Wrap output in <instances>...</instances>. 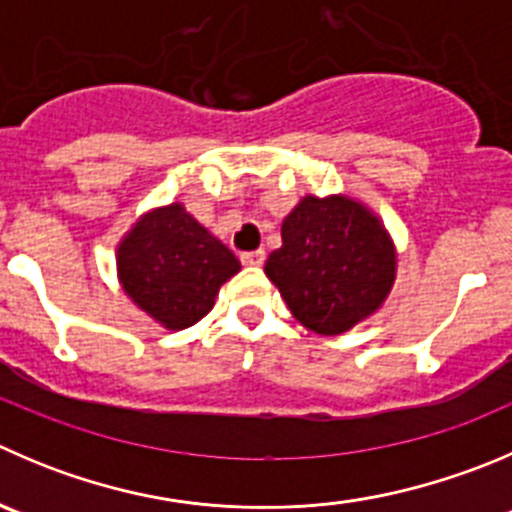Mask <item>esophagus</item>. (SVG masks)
Returning a JSON list of instances; mask_svg holds the SVG:
<instances>
[{"instance_id": "1", "label": "esophagus", "mask_w": 512, "mask_h": 512, "mask_svg": "<svg viewBox=\"0 0 512 512\" xmlns=\"http://www.w3.org/2000/svg\"><path fill=\"white\" fill-rule=\"evenodd\" d=\"M240 260H242V265H245V267H260L262 262H265V250L242 252Z\"/></svg>"}]
</instances>
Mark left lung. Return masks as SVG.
Returning a JSON list of instances; mask_svg holds the SVG:
<instances>
[{
  "label": "left lung",
  "instance_id": "obj_1",
  "mask_svg": "<svg viewBox=\"0 0 512 512\" xmlns=\"http://www.w3.org/2000/svg\"><path fill=\"white\" fill-rule=\"evenodd\" d=\"M398 252L380 217L347 195H307L282 220V247L265 275L295 320L317 335H342L388 300Z\"/></svg>",
  "mask_w": 512,
  "mask_h": 512
}]
</instances>
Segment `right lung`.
I'll use <instances>...</instances> for the list:
<instances>
[{"mask_svg": "<svg viewBox=\"0 0 512 512\" xmlns=\"http://www.w3.org/2000/svg\"><path fill=\"white\" fill-rule=\"evenodd\" d=\"M237 272L240 260L182 202L145 212L117 245L119 285L167 330L200 322Z\"/></svg>", "mask_w": 512, "mask_h": 512, "instance_id": "obj_1", "label": "right lung"}]
</instances>
